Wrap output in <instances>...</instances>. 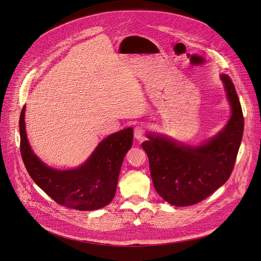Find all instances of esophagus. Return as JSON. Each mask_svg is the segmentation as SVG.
Wrapping results in <instances>:
<instances>
[{
	"instance_id": "1",
	"label": "esophagus",
	"mask_w": 261,
	"mask_h": 261,
	"mask_svg": "<svg viewBox=\"0 0 261 261\" xmlns=\"http://www.w3.org/2000/svg\"><path fill=\"white\" fill-rule=\"evenodd\" d=\"M145 128L143 126H137L134 129V137L138 141H142L144 138Z\"/></svg>"
}]
</instances>
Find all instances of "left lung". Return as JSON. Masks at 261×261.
Here are the masks:
<instances>
[{"label": "left lung", "mask_w": 261, "mask_h": 261, "mask_svg": "<svg viewBox=\"0 0 261 261\" xmlns=\"http://www.w3.org/2000/svg\"><path fill=\"white\" fill-rule=\"evenodd\" d=\"M231 115L214 137L197 146L152 132L142 143L156 192L174 206L200 202L230 177L243 135L241 105L229 76L221 74Z\"/></svg>", "instance_id": "obj_1"}]
</instances>
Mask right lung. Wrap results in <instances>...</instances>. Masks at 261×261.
<instances>
[{
    "mask_svg": "<svg viewBox=\"0 0 261 261\" xmlns=\"http://www.w3.org/2000/svg\"><path fill=\"white\" fill-rule=\"evenodd\" d=\"M25 111L26 106L19 122L21 154L34 182L54 201L69 208L92 211L111 202L124 157L133 143V128L104 138L77 168L61 170L48 166L33 152L27 138Z\"/></svg>",
    "mask_w": 261,
    "mask_h": 261,
    "instance_id": "right-lung-1",
    "label": "right lung"
}]
</instances>
